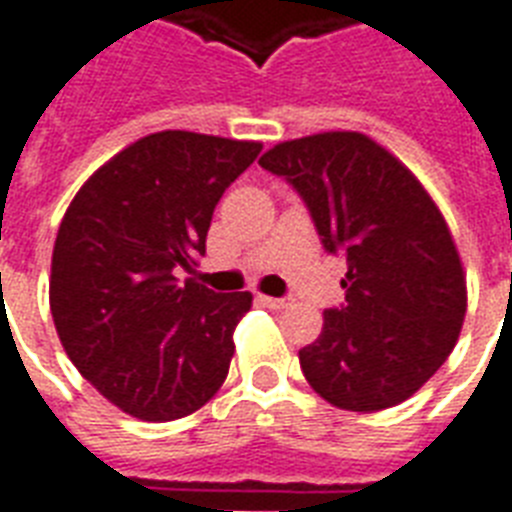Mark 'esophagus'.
Here are the masks:
<instances>
[{
  "mask_svg": "<svg viewBox=\"0 0 512 512\" xmlns=\"http://www.w3.org/2000/svg\"><path fill=\"white\" fill-rule=\"evenodd\" d=\"M260 303L265 305V308H273V311H284L289 305L287 297H268V295H260Z\"/></svg>",
  "mask_w": 512,
  "mask_h": 512,
  "instance_id": "obj_1",
  "label": "esophagus"
}]
</instances>
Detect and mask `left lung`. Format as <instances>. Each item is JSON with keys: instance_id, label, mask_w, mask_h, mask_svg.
<instances>
[{"instance_id": "8db88e82", "label": "left lung", "mask_w": 512, "mask_h": 512, "mask_svg": "<svg viewBox=\"0 0 512 512\" xmlns=\"http://www.w3.org/2000/svg\"><path fill=\"white\" fill-rule=\"evenodd\" d=\"M305 201L321 244L342 255L345 303L300 350L329 404L380 412L417 393L460 337L468 292L452 233L420 180L361 132L287 140L260 156Z\"/></svg>"}]
</instances>
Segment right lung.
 I'll use <instances>...</instances> for the list:
<instances>
[{"instance_id": "add662e5", "label": "right lung", "mask_w": 512, "mask_h": 512, "mask_svg": "<svg viewBox=\"0 0 512 512\" xmlns=\"http://www.w3.org/2000/svg\"><path fill=\"white\" fill-rule=\"evenodd\" d=\"M260 151L252 140L154 132L103 164L63 215L52 321L84 380L138 420H180L225 382L252 295L177 284L175 271L207 252L217 201Z\"/></svg>"}]
</instances>
